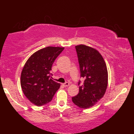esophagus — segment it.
<instances>
[{
  "label": "esophagus",
  "instance_id": "esophagus-1",
  "mask_svg": "<svg viewBox=\"0 0 134 134\" xmlns=\"http://www.w3.org/2000/svg\"><path fill=\"white\" fill-rule=\"evenodd\" d=\"M63 85L65 87H68V86L69 85V82H65V83H63Z\"/></svg>",
  "mask_w": 134,
  "mask_h": 134
}]
</instances>
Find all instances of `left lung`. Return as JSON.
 Segmentation results:
<instances>
[{
  "label": "left lung",
  "mask_w": 134,
  "mask_h": 134,
  "mask_svg": "<svg viewBox=\"0 0 134 134\" xmlns=\"http://www.w3.org/2000/svg\"><path fill=\"white\" fill-rule=\"evenodd\" d=\"M80 77L83 83L78 85L79 92L72 98L75 105L82 109L93 107L105 94L108 84L107 66L100 53L92 47L83 44L76 46Z\"/></svg>",
  "instance_id": "8db88e82"
}]
</instances>
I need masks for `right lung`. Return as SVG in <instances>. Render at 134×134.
Listing matches in <instances>:
<instances>
[{"mask_svg": "<svg viewBox=\"0 0 134 134\" xmlns=\"http://www.w3.org/2000/svg\"><path fill=\"white\" fill-rule=\"evenodd\" d=\"M64 47H46L36 51L27 60L21 76L24 94L35 105L41 106L52 100L60 84L52 80L55 60Z\"/></svg>", "mask_w": 134, "mask_h": 134, "instance_id": "1", "label": "right lung"}]
</instances>
